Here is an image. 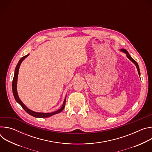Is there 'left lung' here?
<instances>
[{
	"instance_id": "left-lung-1",
	"label": "left lung",
	"mask_w": 152,
	"mask_h": 152,
	"mask_svg": "<svg viewBox=\"0 0 152 152\" xmlns=\"http://www.w3.org/2000/svg\"><path fill=\"white\" fill-rule=\"evenodd\" d=\"M121 52H123V53H124L126 55V56L127 57V58L129 59V60H131L135 65V66H136V67H137V70H138V74H139V76H140V68H139V66H138V63L131 56V55H129V52L126 50V49H120V50Z\"/></svg>"
}]
</instances>
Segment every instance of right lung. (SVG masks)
<instances>
[{"mask_svg": "<svg viewBox=\"0 0 152 152\" xmlns=\"http://www.w3.org/2000/svg\"><path fill=\"white\" fill-rule=\"evenodd\" d=\"M29 54H28L26 55V56H23L21 58L20 61H18L17 66L15 67V72H14V78H13V80H12V93H13V95H14V97L16 100V102L19 103L21 106L23 107V109L27 113H28L29 115L34 117H37V118H47V117H49L50 116H52L55 114H58L59 113H61L64 109V107H65V104H66V98H65L64 100V102H63V104L61 106V107L60 108V109H59L58 110L56 111H54V112H52V113H38V112H35V111H33L31 110H29V108H28L25 104L21 102V100L20 99L19 97H18V93H17V78H18V70H19V68H20V64H21V62H22V61L27 57L29 56Z\"/></svg>", "mask_w": 152, "mask_h": 152, "instance_id": "obj_1", "label": "right lung"}]
</instances>
